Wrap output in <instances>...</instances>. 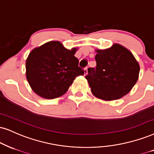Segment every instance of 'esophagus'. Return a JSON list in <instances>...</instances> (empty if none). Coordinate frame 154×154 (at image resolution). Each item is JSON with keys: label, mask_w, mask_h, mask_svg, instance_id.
I'll list each match as a JSON object with an SVG mask.
<instances>
[{"label": "esophagus", "mask_w": 154, "mask_h": 154, "mask_svg": "<svg viewBox=\"0 0 154 154\" xmlns=\"http://www.w3.org/2000/svg\"><path fill=\"white\" fill-rule=\"evenodd\" d=\"M84 70H85V75H87V67H85Z\"/></svg>", "instance_id": "34e87169"}]
</instances>
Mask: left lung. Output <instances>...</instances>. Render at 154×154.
Masks as SVG:
<instances>
[{"label": "left lung", "mask_w": 154, "mask_h": 154, "mask_svg": "<svg viewBox=\"0 0 154 154\" xmlns=\"http://www.w3.org/2000/svg\"><path fill=\"white\" fill-rule=\"evenodd\" d=\"M96 52V67L88 68L85 76L91 92L105 101L122 98L139 79V63L133 54L119 44L108 49H97Z\"/></svg>", "instance_id": "8db88e82"}]
</instances>
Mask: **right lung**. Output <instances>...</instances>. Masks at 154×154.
Wrapping results in <instances>:
<instances>
[{
    "instance_id": "add662e5",
    "label": "right lung",
    "mask_w": 154,
    "mask_h": 154,
    "mask_svg": "<svg viewBox=\"0 0 154 154\" xmlns=\"http://www.w3.org/2000/svg\"><path fill=\"white\" fill-rule=\"evenodd\" d=\"M77 50L50 41L30 52L25 64L26 78L35 93L48 100L65 94L76 77L85 74L75 57Z\"/></svg>"
}]
</instances>
